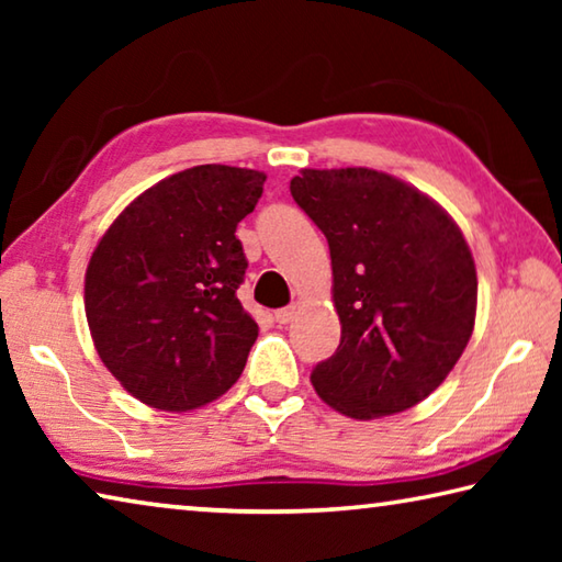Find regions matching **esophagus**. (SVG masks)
I'll return each mask as SVG.
<instances>
[{
    "label": "esophagus",
    "mask_w": 562,
    "mask_h": 562,
    "mask_svg": "<svg viewBox=\"0 0 562 562\" xmlns=\"http://www.w3.org/2000/svg\"><path fill=\"white\" fill-rule=\"evenodd\" d=\"M294 315H297V304H290V307H282L274 312V319H278L280 325H288V322L294 319Z\"/></svg>",
    "instance_id": "obj_1"
}]
</instances>
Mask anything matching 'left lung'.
Wrapping results in <instances>:
<instances>
[{
	"label": "left lung",
	"mask_w": 562,
	"mask_h": 562,
	"mask_svg": "<svg viewBox=\"0 0 562 562\" xmlns=\"http://www.w3.org/2000/svg\"><path fill=\"white\" fill-rule=\"evenodd\" d=\"M290 193L329 243L335 355L312 386L359 422L439 389L469 345L479 280L461 227L422 190L372 168H304Z\"/></svg>",
	"instance_id": "left-lung-1"
}]
</instances>
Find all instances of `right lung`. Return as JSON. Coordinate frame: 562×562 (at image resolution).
I'll use <instances>...</instances> for the list:
<instances>
[{"label": "right lung", "mask_w": 562, "mask_h": 562, "mask_svg": "<svg viewBox=\"0 0 562 562\" xmlns=\"http://www.w3.org/2000/svg\"><path fill=\"white\" fill-rule=\"evenodd\" d=\"M265 178L221 164L180 170L140 193L99 240L83 284L89 329L138 402L190 412L240 379L258 322L235 294L247 270L235 231Z\"/></svg>", "instance_id": "obj_1"}]
</instances>
